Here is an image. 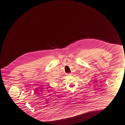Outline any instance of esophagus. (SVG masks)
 <instances>
[{
	"label": "esophagus",
	"instance_id": "34e87169",
	"mask_svg": "<svg viewBox=\"0 0 125 125\" xmlns=\"http://www.w3.org/2000/svg\"><path fill=\"white\" fill-rule=\"evenodd\" d=\"M72 75V74L71 73H68V74H67V75H68V76H70V75Z\"/></svg>",
	"mask_w": 125,
	"mask_h": 125
}]
</instances>
